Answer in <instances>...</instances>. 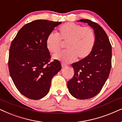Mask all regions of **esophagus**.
I'll list each match as a JSON object with an SVG mask.
<instances>
[{
	"instance_id": "34e87169",
	"label": "esophagus",
	"mask_w": 122,
	"mask_h": 122,
	"mask_svg": "<svg viewBox=\"0 0 122 122\" xmlns=\"http://www.w3.org/2000/svg\"><path fill=\"white\" fill-rule=\"evenodd\" d=\"M61 66H62V68H64V67H65L66 66H67V65L65 64H64V63H62V64H61Z\"/></svg>"
}]
</instances>
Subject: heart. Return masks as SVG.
I'll list each match as a JSON object with an SVG mask.
<instances>
[{"label":"heart","mask_w":122,"mask_h":122,"mask_svg":"<svg viewBox=\"0 0 122 122\" xmlns=\"http://www.w3.org/2000/svg\"><path fill=\"white\" fill-rule=\"evenodd\" d=\"M61 41L67 42L65 51L53 55L55 60L65 63L72 62L76 58L84 59L92 52L95 41L93 30L89 27L67 23L58 29V34L50 33L46 39V46L51 53H57L61 48Z\"/></svg>","instance_id":"b5f03b06"}]
</instances>
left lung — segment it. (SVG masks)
<instances>
[{
	"mask_svg": "<svg viewBox=\"0 0 122 122\" xmlns=\"http://www.w3.org/2000/svg\"><path fill=\"white\" fill-rule=\"evenodd\" d=\"M77 22L87 23L93 30L95 41L86 57L72 64L74 75L67 82L71 95L78 99L92 98L101 91L108 79L112 66V46L103 28L89 19Z\"/></svg>",
	"mask_w": 122,
	"mask_h": 122,
	"instance_id": "8db88e82",
	"label": "left lung"
}]
</instances>
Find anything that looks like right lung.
Returning <instances> with one entry per match:
<instances>
[{
	"label": "right lung",
	"instance_id": "add662e5",
	"mask_svg": "<svg viewBox=\"0 0 122 122\" xmlns=\"http://www.w3.org/2000/svg\"><path fill=\"white\" fill-rule=\"evenodd\" d=\"M61 22L36 20L24 25L16 35L9 49V73L22 95L38 100L50 91L53 76L61 69L60 61L51 58L47 37Z\"/></svg>",
	"mask_w": 122,
	"mask_h": 122
}]
</instances>
